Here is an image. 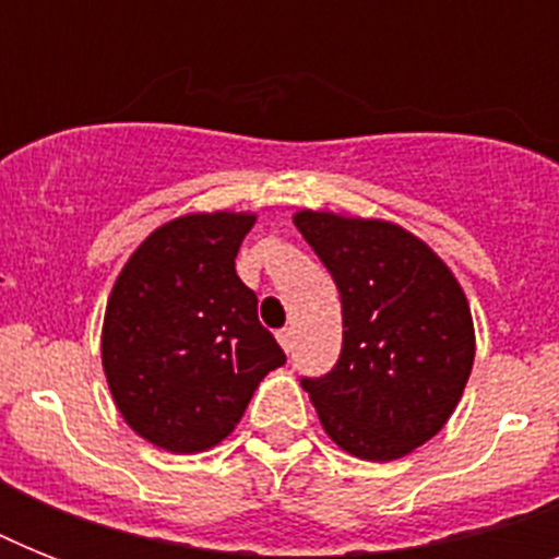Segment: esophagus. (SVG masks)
Listing matches in <instances>:
<instances>
[{
  "label": "esophagus",
  "mask_w": 559,
  "mask_h": 559,
  "mask_svg": "<svg viewBox=\"0 0 559 559\" xmlns=\"http://www.w3.org/2000/svg\"><path fill=\"white\" fill-rule=\"evenodd\" d=\"M275 336H278L281 348H284V350H287V354H289V350H293V340H296V333L289 331V328H281V331L275 333Z\"/></svg>",
  "instance_id": "esophagus-1"
}]
</instances>
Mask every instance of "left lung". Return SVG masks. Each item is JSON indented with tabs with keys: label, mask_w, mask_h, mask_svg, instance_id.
<instances>
[{
	"label": "left lung",
	"mask_w": 559,
	"mask_h": 559,
	"mask_svg": "<svg viewBox=\"0 0 559 559\" xmlns=\"http://www.w3.org/2000/svg\"><path fill=\"white\" fill-rule=\"evenodd\" d=\"M293 223L342 298V354L322 380H301L340 450L403 459L441 432L476 359V328L459 278L408 228L377 217L301 209Z\"/></svg>",
	"instance_id": "obj_1"
}]
</instances>
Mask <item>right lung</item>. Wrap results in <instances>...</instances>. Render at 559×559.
Listing matches in <instances>:
<instances>
[{"instance_id":"1","label":"right lung","mask_w":559,"mask_h":559,"mask_svg":"<svg viewBox=\"0 0 559 559\" xmlns=\"http://www.w3.org/2000/svg\"><path fill=\"white\" fill-rule=\"evenodd\" d=\"M252 211H193L144 237L107 298L100 362L124 424L177 455L235 432L254 389L287 362L237 278Z\"/></svg>"}]
</instances>
